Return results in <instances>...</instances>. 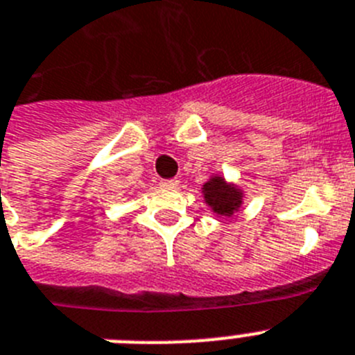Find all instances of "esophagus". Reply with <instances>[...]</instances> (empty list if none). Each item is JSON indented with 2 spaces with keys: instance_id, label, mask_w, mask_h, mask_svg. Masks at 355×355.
Instances as JSON below:
<instances>
[{
  "instance_id": "esophagus-1",
  "label": "esophagus",
  "mask_w": 355,
  "mask_h": 355,
  "mask_svg": "<svg viewBox=\"0 0 355 355\" xmlns=\"http://www.w3.org/2000/svg\"><path fill=\"white\" fill-rule=\"evenodd\" d=\"M180 184V181L178 180H162L159 181V187L162 188H175Z\"/></svg>"
}]
</instances>
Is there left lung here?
<instances>
[{"label": "left lung", "instance_id": "left-lung-1", "mask_svg": "<svg viewBox=\"0 0 355 355\" xmlns=\"http://www.w3.org/2000/svg\"><path fill=\"white\" fill-rule=\"evenodd\" d=\"M202 196L206 205L216 216H233L243 205V190L227 181L222 175H211L202 184Z\"/></svg>", "mask_w": 355, "mask_h": 355}]
</instances>
